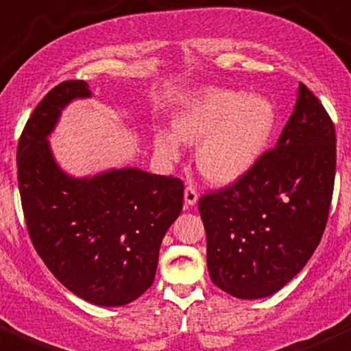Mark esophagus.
Segmentation results:
<instances>
[{"label": "esophagus", "mask_w": 351, "mask_h": 351, "mask_svg": "<svg viewBox=\"0 0 351 351\" xmlns=\"http://www.w3.org/2000/svg\"><path fill=\"white\" fill-rule=\"evenodd\" d=\"M199 193H197L195 185H186L185 189V206H195Z\"/></svg>", "instance_id": "obj_1"}]
</instances>
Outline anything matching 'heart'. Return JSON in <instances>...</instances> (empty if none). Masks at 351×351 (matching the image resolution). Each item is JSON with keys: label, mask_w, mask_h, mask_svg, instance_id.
Segmentation results:
<instances>
[{"label": "heart", "mask_w": 351, "mask_h": 351, "mask_svg": "<svg viewBox=\"0 0 351 351\" xmlns=\"http://www.w3.org/2000/svg\"><path fill=\"white\" fill-rule=\"evenodd\" d=\"M276 123L278 111L269 97L209 87L183 103L173 130L185 144L200 145V173L209 182L228 185L247 175L264 156ZM156 149L169 159L180 154L178 141L168 132L156 135Z\"/></svg>", "instance_id": "1"}]
</instances>
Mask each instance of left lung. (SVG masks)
Masks as SVG:
<instances>
[{
  "mask_svg": "<svg viewBox=\"0 0 351 351\" xmlns=\"http://www.w3.org/2000/svg\"><path fill=\"white\" fill-rule=\"evenodd\" d=\"M335 173V125L300 84L276 147L233 185L199 199L213 283L243 300L290 283L324 233Z\"/></svg>",
  "mask_w": 351,
  "mask_h": 351,
  "instance_id": "8db88e82",
  "label": "left lung"
}]
</instances>
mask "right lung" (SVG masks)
<instances>
[{"instance_id": "obj_1", "label": "right lung", "mask_w": 351, "mask_h": 351, "mask_svg": "<svg viewBox=\"0 0 351 351\" xmlns=\"http://www.w3.org/2000/svg\"><path fill=\"white\" fill-rule=\"evenodd\" d=\"M87 82L66 80L44 96L16 149L19 190L34 248L64 288L89 304L120 307L154 283L159 247L183 206V182L138 168L75 178L56 165L51 132Z\"/></svg>"}]
</instances>
